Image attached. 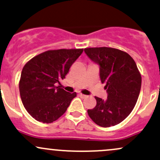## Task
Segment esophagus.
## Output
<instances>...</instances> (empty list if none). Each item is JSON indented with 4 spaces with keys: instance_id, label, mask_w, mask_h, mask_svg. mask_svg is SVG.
<instances>
[{
    "instance_id": "obj_1",
    "label": "esophagus",
    "mask_w": 160,
    "mask_h": 160,
    "mask_svg": "<svg viewBox=\"0 0 160 160\" xmlns=\"http://www.w3.org/2000/svg\"><path fill=\"white\" fill-rule=\"evenodd\" d=\"M79 96H80V97H81V98H83V99H85V98H87V97H88V96H87V95H83V94H82V93H80V94H79Z\"/></svg>"
}]
</instances>
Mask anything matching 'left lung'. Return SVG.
I'll return each instance as SVG.
<instances>
[{"instance_id":"1","label":"left lung","mask_w":160,"mask_h":160,"mask_svg":"<svg viewBox=\"0 0 160 160\" xmlns=\"http://www.w3.org/2000/svg\"><path fill=\"white\" fill-rule=\"evenodd\" d=\"M84 52L99 65L101 82L106 83V99L95 96L96 106L87 110L99 126H115L134 109L141 87V75L134 59L127 52L108 47L87 48Z\"/></svg>"}]
</instances>
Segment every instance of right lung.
<instances>
[{
  "instance_id": "obj_1",
  "label": "right lung",
  "mask_w": 160,
  "mask_h": 160,
  "mask_svg": "<svg viewBox=\"0 0 160 160\" xmlns=\"http://www.w3.org/2000/svg\"><path fill=\"white\" fill-rule=\"evenodd\" d=\"M83 52V48L48 50L24 65L19 89L22 104L33 118L48 124L64 115L77 93H70L56 85H61L60 81Z\"/></svg>"
}]
</instances>
